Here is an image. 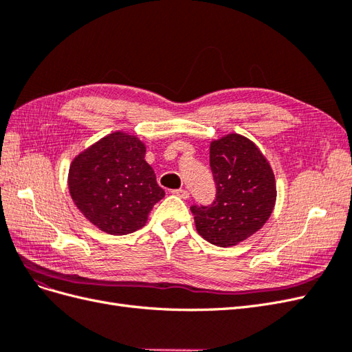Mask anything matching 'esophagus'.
Wrapping results in <instances>:
<instances>
[{"label": "esophagus", "mask_w": 352, "mask_h": 352, "mask_svg": "<svg viewBox=\"0 0 352 352\" xmlns=\"http://www.w3.org/2000/svg\"><path fill=\"white\" fill-rule=\"evenodd\" d=\"M172 192H173L176 197L182 198V199H188V198H189V192H188L186 189H175V190H172Z\"/></svg>", "instance_id": "obj_1"}]
</instances>
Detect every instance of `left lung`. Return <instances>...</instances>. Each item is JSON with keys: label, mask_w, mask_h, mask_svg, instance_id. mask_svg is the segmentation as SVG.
<instances>
[{"label": "left lung", "mask_w": 352, "mask_h": 352, "mask_svg": "<svg viewBox=\"0 0 352 352\" xmlns=\"http://www.w3.org/2000/svg\"><path fill=\"white\" fill-rule=\"evenodd\" d=\"M216 199L192 206L199 235L217 247H232L260 230L276 202L273 170L248 138L229 133L210 144Z\"/></svg>", "instance_id": "8db88e82"}]
</instances>
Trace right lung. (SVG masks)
Listing matches in <instances>:
<instances>
[{
    "label": "right lung",
    "mask_w": 352,
    "mask_h": 352,
    "mask_svg": "<svg viewBox=\"0 0 352 352\" xmlns=\"http://www.w3.org/2000/svg\"><path fill=\"white\" fill-rule=\"evenodd\" d=\"M145 151L135 135L113 132L74 157L69 168L70 197L100 230L127 235L141 229L164 197Z\"/></svg>",
    "instance_id": "right-lung-1"
}]
</instances>
